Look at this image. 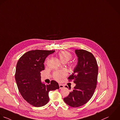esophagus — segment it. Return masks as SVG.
I'll return each mask as SVG.
<instances>
[{
  "mask_svg": "<svg viewBox=\"0 0 120 120\" xmlns=\"http://www.w3.org/2000/svg\"><path fill=\"white\" fill-rule=\"evenodd\" d=\"M59 89H62V88H64V86L62 84H59Z\"/></svg>",
  "mask_w": 120,
  "mask_h": 120,
  "instance_id": "34e87169",
  "label": "esophagus"
}]
</instances>
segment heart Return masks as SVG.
<instances>
[{"instance_id": "1", "label": "heart", "mask_w": 120, "mask_h": 120, "mask_svg": "<svg viewBox=\"0 0 120 120\" xmlns=\"http://www.w3.org/2000/svg\"><path fill=\"white\" fill-rule=\"evenodd\" d=\"M58 56L62 62H67L72 57L70 52L67 51H62L58 54ZM67 75V71L65 70L57 71L54 73V78L57 81H61L62 79Z\"/></svg>"}]
</instances>
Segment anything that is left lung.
Instances as JSON below:
<instances>
[{
	"label": "left lung",
	"instance_id": "1",
	"mask_svg": "<svg viewBox=\"0 0 120 120\" xmlns=\"http://www.w3.org/2000/svg\"><path fill=\"white\" fill-rule=\"evenodd\" d=\"M75 53L78 57L77 65L68 79L73 80L76 86L64 99L67 105L73 108L84 105L92 97L96 87L98 74L97 61L93 54L84 49H76Z\"/></svg>",
	"mask_w": 120,
	"mask_h": 120
}]
</instances>
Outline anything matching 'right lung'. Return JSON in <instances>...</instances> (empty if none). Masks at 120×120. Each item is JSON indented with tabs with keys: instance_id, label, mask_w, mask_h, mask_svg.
Here are the masks:
<instances>
[{
	"instance_id": "obj_1",
	"label": "right lung",
	"mask_w": 120,
	"mask_h": 120,
	"mask_svg": "<svg viewBox=\"0 0 120 120\" xmlns=\"http://www.w3.org/2000/svg\"><path fill=\"white\" fill-rule=\"evenodd\" d=\"M55 51H29L23 55L17 62L15 79L19 91L23 99L34 107L45 105L49 101V92L59 88L56 81H51L49 85L41 82L40 72L44 70L45 60Z\"/></svg>"
}]
</instances>
